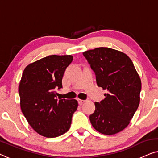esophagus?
Returning a JSON list of instances; mask_svg holds the SVG:
<instances>
[{
	"mask_svg": "<svg viewBox=\"0 0 158 158\" xmlns=\"http://www.w3.org/2000/svg\"><path fill=\"white\" fill-rule=\"evenodd\" d=\"M77 102H78V104L79 105H82V104L83 103V102H85V100H81V99H77Z\"/></svg>",
	"mask_w": 158,
	"mask_h": 158,
	"instance_id": "34e87169",
	"label": "esophagus"
}]
</instances>
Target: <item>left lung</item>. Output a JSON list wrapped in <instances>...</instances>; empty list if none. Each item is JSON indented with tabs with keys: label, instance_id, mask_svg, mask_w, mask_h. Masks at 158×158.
<instances>
[{
	"label": "left lung",
	"instance_id": "8db88e82",
	"mask_svg": "<svg viewBox=\"0 0 158 158\" xmlns=\"http://www.w3.org/2000/svg\"><path fill=\"white\" fill-rule=\"evenodd\" d=\"M83 54L95 72L98 86L107 90L106 98L95 102L91 124L102 134L118 133L129 125L140 104V76L123 52L101 47Z\"/></svg>",
	"mask_w": 158,
	"mask_h": 158
}]
</instances>
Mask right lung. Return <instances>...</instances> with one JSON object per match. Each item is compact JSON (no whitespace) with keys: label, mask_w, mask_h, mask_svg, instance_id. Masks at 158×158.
Instances as JSON below:
<instances>
[{"label":"right lung","mask_w":158,"mask_h":158,"mask_svg":"<svg viewBox=\"0 0 158 158\" xmlns=\"http://www.w3.org/2000/svg\"><path fill=\"white\" fill-rule=\"evenodd\" d=\"M73 59L52 55L29 64L23 73L18 87L20 108L40 135L56 138L70 128L78 103L75 99H58L56 90L63 88V74Z\"/></svg>","instance_id":"obj_1"}]
</instances>
